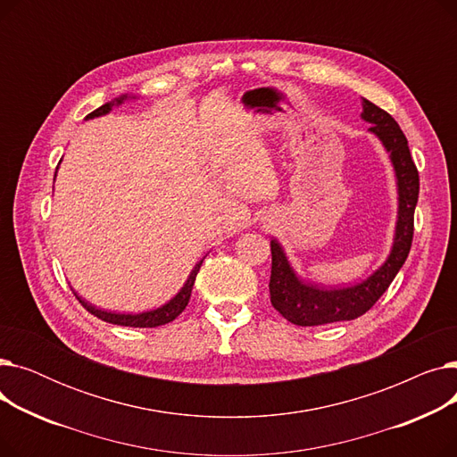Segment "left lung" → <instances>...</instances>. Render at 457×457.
I'll list each match as a JSON object with an SVG mask.
<instances>
[{
	"label": "left lung",
	"instance_id": "1",
	"mask_svg": "<svg viewBox=\"0 0 457 457\" xmlns=\"http://www.w3.org/2000/svg\"><path fill=\"white\" fill-rule=\"evenodd\" d=\"M361 118L370 124L369 131L378 137L383 148L389 154L395 178L398 211L393 246L387 259L363 281L324 289V287L303 281L293 269L283 246L272 238V274H270V302L276 311L296 326H322L341 320H353L367 311L387 291V287L402 269L411 250L413 241V214L419 200V172L411 159L407 138L402 133L396 120L374 105L361 102Z\"/></svg>",
	"mask_w": 457,
	"mask_h": 457
}]
</instances>
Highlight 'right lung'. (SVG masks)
I'll use <instances>...</instances> for the list:
<instances>
[{"mask_svg": "<svg viewBox=\"0 0 457 457\" xmlns=\"http://www.w3.org/2000/svg\"><path fill=\"white\" fill-rule=\"evenodd\" d=\"M129 100H137V96H129V94L118 96V98L107 102L105 105L98 107L96 111H92L85 120L105 116V114H109L112 111V107L122 105L124 102H129ZM55 176H57V170H55ZM204 259L205 257H202L195 265V269L190 270L187 281L183 283V287L178 291L176 296H172L170 300H168L166 303H162L161 307L152 309V311H144V313H114V311H104V309H98L96 305L85 302L81 296H78V293H74V295L81 302V305L88 311V313H92L94 317H98L104 322L116 324V326H129V328H157V326L172 322L176 317H179L181 311L187 307V303L190 300V293H192V285H195V281H196V274L200 272V267H202Z\"/></svg>", "mask_w": 457, "mask_h": 457, "instance_id": "add662e5", "label": "right lung"}]
</instances>
